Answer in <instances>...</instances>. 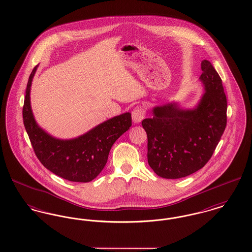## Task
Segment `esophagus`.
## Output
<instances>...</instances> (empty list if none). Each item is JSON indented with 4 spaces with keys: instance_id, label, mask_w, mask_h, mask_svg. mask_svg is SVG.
Instances as JSON below:
<instances>
[{
    "instance_id": "34e87169",
    "label": "esophagus",
    "mask_w": 252,
    "mask_h": 252,
    "mask_svg": "<svg viewBox=\"0 0 252 252\" xmlns=\"http://www.w3.org/2000/svg\"><path fill=\"white\" fill-rule=\"evenodd\" d=\"M145 114H146V110H145L144 107L137 106L136 108H134V109L132 110V120L134 123L138 124V123L144 120Z\"/></svg>"
}]
</instances>
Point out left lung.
<instances>
[{
	"mask_svg": "<svg viewBox=\"0 0 252 252\" xmlns=\"http://www.w3.org/2000/svg\"><path fill=\"white\" fill-rule=\"evenodd\" d=\"M205 86L198 106L183 110L176 104L157 107L142 126L147 135V160L164 179L187 177L213 156L227 126V97L222 79L208 60L201 62Z\"/></svg>",
	"mask_w": 252,
	"mask_h": 252,
	"instance_id": "8db88e82",
	"label": "left lung"
}]
</instances>
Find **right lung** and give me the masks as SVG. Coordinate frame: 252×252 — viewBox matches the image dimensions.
Returning <instances> with one entry per match:
<instances>
[{
	"label": "right lung",
	"instance_id": "right-lung-1",
	"mask_svg": "<svg viewBox=\"0 0 252 252\" xmlns=\"http://www.w3.org/2000/svg\"><path fill=\"white\" fill-rule=\"evenodd\" d=\"M36 67L29 76L23 108L24 127L34 152L44 167L60 178L89 182L101 173L111 146L131 126V114L126 112L106 121L77 139H55L37 126L30 107V87Z\"/></svg>",
	"mask_w": 252,
	"mask_h": 252
}]
</instances>
